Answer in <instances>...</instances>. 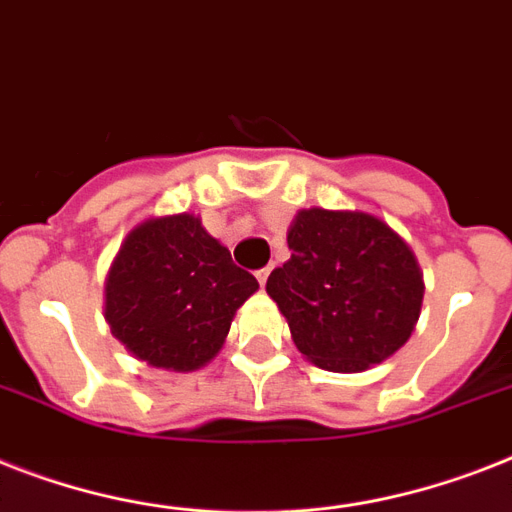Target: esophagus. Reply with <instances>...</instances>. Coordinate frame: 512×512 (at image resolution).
I'll use <instances>...</instances> for the list:
<instances>
[{
	"label": "esophagus",
	"mask_w": 512,
	"mask_h": 512,
	"mask_svg": "<svg viewBox=\"0 0 512 512\" xmlns=\"http://www.w3.org/2000/svg\"><path fill=\"white\" fill-rule=\"evenodd\" d=\"M270 270H273V268L257 270V281H260V286H265V281H268V276H270Z\"/></svg>",
	"instance_id": "obj_1"
}]
</instances>
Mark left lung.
Wrapping results in <instances>:
<instances>
[{
	"label": "left lung",
	"instance_id": "obj_1",
	"mask_svg": "<svg viewBox=\"0 0 512 512\" xmlns=\"http://www.w3.org/2000/svg\"><path fill=\"white\" fill-rule=\"evenodd\" d=\"M292 257L265 292L284 313L297 350L318 368L357 373L410 339L423 302L413 249L384 220L350 210H299Z\"/></svg>",
	"mask_w": 512,
	"mask_h": 512
}]
</instances>
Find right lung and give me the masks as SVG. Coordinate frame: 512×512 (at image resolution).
I'll list each match as a JSON object with an SVG mask.
<instances>
[{"label":"right lung","instance_id":"add662e5","mask_svg":"<svg viewBox=\"0 0 512 512\" xmlns=\"http://www.w3.org/2000/svg\"><path fill=\"white\" fill-rule=\"evenodd\" d=\"M257 278L236 268L202 220L149 218L120 244L107 273L105 318L112 336L144 363L189 373L226 342L236 310Z\"/></svg>","mask_w":512,"mask_h":512}]
</instances>
